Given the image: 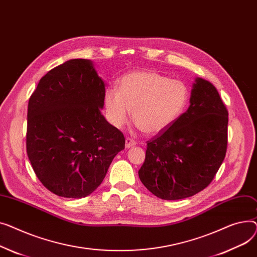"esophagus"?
<instances>
[{"label":"esophagus","mask_w":257,"mask_h":257,"mask_svg":"<svg viewBox=\"0 0 257 257\" xmlns=\"http://www.w3.org/2000/svg\"><path fill=\"white\" fill-rule=\"evenodd\" d=\"M136 144H137V142H136L135 140H133L131 138L125 139V148H131V147L135 146Z\"/></svg>","instance_id":"34e87169"}]
</instances>
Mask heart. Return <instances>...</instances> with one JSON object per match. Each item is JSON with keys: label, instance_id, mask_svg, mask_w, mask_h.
Here are the masks:
<instances>
[{"label": "heart", "instance_id": "obj_1", "mask_svg": "<svg viewBox=\"0 0 257 257\" xmlns=\"http://www.w3.org/2000/svg\"><path fill=\"white\" fill-rule=\"evenodd\" d=\"M189 98V88L184 82L170 80L157 71L136 70L123 75L118 90H105L103 104L114 126L124 125L132 110L136 125L147 135H157L185 112Z\"/></svg>", "mask_w": 257, "mask_h": 257}]
</instances>
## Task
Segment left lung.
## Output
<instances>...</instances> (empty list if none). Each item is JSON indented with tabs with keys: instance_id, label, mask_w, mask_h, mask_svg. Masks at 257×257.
<instances>
[{
	"instance_id": "1",
	"label": "left lung",
	"mask_w": 257,
	"mask_h": 257,
	"mask_svg": "<svg viewBox=\"0 0 257 257\" xmlns=\"http://www.w3.org/2000/svg\"><path fill=\"white\" fill-rule=\"evenodd\" d=\"M190 102L171 126L146 142L139 177L161 199H184L205 189L227 150L228 111L215 86L196 79Z\"/></svg>"
}]
</instances>
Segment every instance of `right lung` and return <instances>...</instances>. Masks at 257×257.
<instances>
[{"label": "right lung", "instance_id": "1", "mask_svg": "<svg viewBox=\"0 0 257 257\" xmlns=\"http://www.w3.org/2000/svg\"><path fill=\"white\" fill-rule=\"evenodd\" d=\"M104 83L72 59L40 79L28 103L27 154L40 183L65 198L91 194L125 138L101 115Z\"/></svg>", "mask_w": 257, "mask_h": 257}]
</instances>
